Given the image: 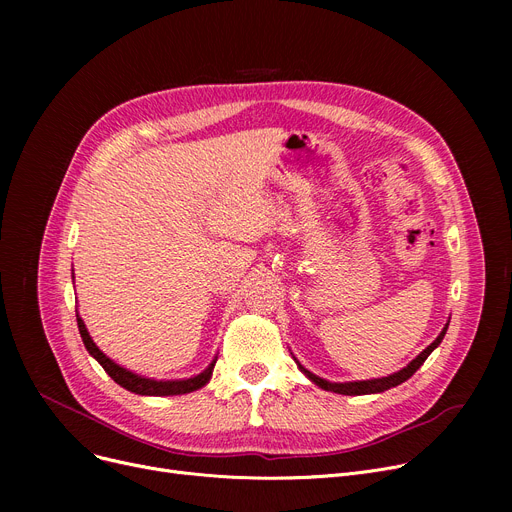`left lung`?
Listing matches in <instances>:
<instances>
[{"mask_svg":"<svg viewBox=\"0 0 512 512\" xmlns=\"http://www.w3.org/2000/svg\"><path fill=\"white\" fill-rule=\"evenodd\" d=\"M450 324V321H448ZM448 324L444 326V330L438 334V338L429 344L423 353H419L407 367H402L400 371H396V373H390V375H386V378H373V380H361V382H330V380H324V378H319V375H315V373H311L309 369H305L299 361H297V357H292L294 359V363H297V367L307 375V378L315 384V386H319L321 390H328V392H336V394H346V396H361V394H380V392H386V390H390V388H394V386H398V384H402V382H407L411 375L425 363V359L432 355L436 348L440 346V342H442V338H444V334H446V330H448Z\"/></svg>","mask_w":512,"mask_h":512,"instance_id":"obj_1","label":"left lung"}]
</instances>
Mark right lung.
Listing matches in <instances>:
<instances>
[{
	"label": "right lung",
	"instance_id": "right-lung-1",
	"mask_svg": "<svg viewBox=\"0 0 512 512\" xmlns=\"http://www.w3.org/2000/svg\"><path fill=\"white\" fill-rule=\"evenodd\" d=\"M76 321H78V332H80V338H83L85 342V348L89 351V355L105 369V373L110 375V378L122 386L124 390L128 392H134V394H141V396H178V394H188V392H195L199 388H203L209 380H211V373H213V367H215V361H218V357H213V361L197 375H193V378H186V380H153V378H145V375H139L134 373L122 365H118L116 361H112L110 357H107L101 348L93 342L83 317H80L76 313Z\"/></svg>",
	"mask_w": 512,
	"mask_h": 512
}]
</instances>
